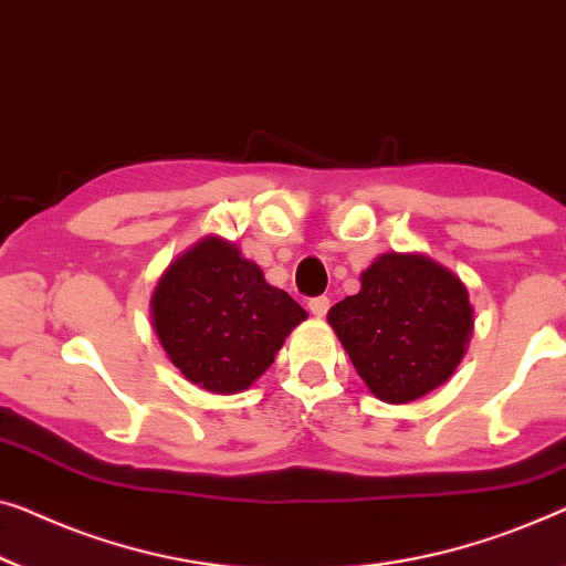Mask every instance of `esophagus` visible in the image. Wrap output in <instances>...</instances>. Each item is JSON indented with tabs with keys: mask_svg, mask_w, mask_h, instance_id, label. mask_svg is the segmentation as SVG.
Masks as SVG:
<instances>
[{
	"mask_svg": "<svg viewBox=\"0 0 566 566\" xmlns=\"http://www.w3.org/2000/svg\"><path fill=\"white\" fill-rule=\"evenodd\" d=\"M307 310H310L315 317H325L327 310H331V300H327V297H312V300L307 302Z\"/></svg>",
	"mask_w": 566,
	"mask_h": 566,
	"instance_id": "1",
	"label": "esophagus"
}]
</instances>
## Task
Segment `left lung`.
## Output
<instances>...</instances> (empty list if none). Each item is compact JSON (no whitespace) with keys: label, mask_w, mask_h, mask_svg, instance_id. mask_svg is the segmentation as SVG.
<instances>
[{"label":"left lung","mask_w":566,"mask_h":566,"mask_svg":"<svg viewBox=\"0 0 566 566\" xmlns=\"http://www.w3.org/2000/svg\"><path fill=\"white\" fill-rule=\"evenodd\" d=\"M327 323L376 399L409 403L450 381L475 310L452 269L419 251H391L360 274L358 294L331 307Z\"/></svg>","instance_id":"1"}]
</instances>
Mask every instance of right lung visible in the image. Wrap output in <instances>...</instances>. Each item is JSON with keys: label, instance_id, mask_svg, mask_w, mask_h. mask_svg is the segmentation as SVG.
<instances>
[{"label": "right lung", "instance_id": "right-lung-1", "mask_svg": "<svg viewBox=\"0 0 566 566\" xmlns=\"http://www.w3.org/2000/svg\"><path fill=\"white\" fill-rule=\"evenodd\" d=\"M170 364L210 394L247 391L307 312L223 235H202L170 261L149 300Z\"/></svg>", "mask_w": 566, "mask_h": 566}]
</instances>
